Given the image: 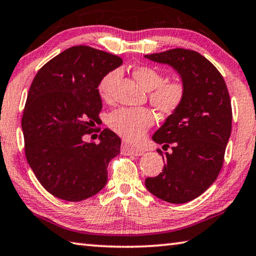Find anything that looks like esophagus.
I'll use <instances>...</instances> for the list:
<instances>
[{"label": "esophagus", "instance_id": "34e87169", "mask_svg": "<svg viewBox=\"0 0 256 256\" xmlns=\"http://www.w3.org/2000/svg\"><path fill=\"white\" fill-rule=\"evenodd\" d=\"M122 150L124 153L135 155V156H140L144 154V150L140 148V147H136L132 145H129L127 142H122Z\"/></svg>", "mask_w": 256, "mask_h": 256}]
</instances>
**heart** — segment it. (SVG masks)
Wrapping results in <instances>:
<instances>
[{
	"instance_id": "obj_1",
	"label": "heart",
	"mask_w": 256,
	"mask_h": 256,
	"mask_svg": "<svg viewBox=\"0 0 256 256\" xmlns=\"http://www.w3.org/2000/svg\"><path fill=\"white\" fill-rule=\"evenodd\" d=\"M132 75L146 91L150 102L162 114H172L182 104L186 88L180 80H164L162 72L150 66H136ZM118 70L108 72L98 83V93L103 101L111 98L112 90L118 80ZM154 122V116L145 108H120L108 116V124L114 132L130 140L140 138Z\"/></svg>"
}]
</instances>
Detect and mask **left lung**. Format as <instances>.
Returning <instances> with one entry per match:
<instances>
[{
  "instance_id": "obj_1",
  "label": "left lung",
  "mask_w": 256,
  "mask_h": 256,
  "mask_svg": "<svg viewBox=\"0 0 256 256\" xmlns=\"http://www.w3.org/2000/svg\"><path fill=\"white\" fill-rule=\"evenodd\" d=\"M145 58L172 66L186 88L182 104L153 135L172 150L160 154L163 171L145 186L166 202L184 204L202 194L220 172L232 132L230 98L222 74L199 52L176 48Z\"/></svg>"
}]
</instances>
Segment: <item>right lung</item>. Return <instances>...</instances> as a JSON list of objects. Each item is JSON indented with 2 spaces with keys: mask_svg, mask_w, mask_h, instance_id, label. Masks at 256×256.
I'll list each match as a JSON object with an SVG mask.
<instances>
[{
  "mask_svg": "<svg viewBox=\"0 0 256 256\" xmlns=\"http://www.w3.org/2000/svg\"><path fill=\"white\" fill-rule=\"evenodd\" d=\"M122 64L120 57L74 46L46 62L31 83L22 116L24 153L36 178L56 198L82 201L101 191L108 164L121 140L103 129L100 142H86L100 118L98 83Z\"/></svg>",
  "mask_w": 256,
  "mask_h": 256,
  "instance_id": "obj_1",
  "label": "right lung"
}]
</instances>
